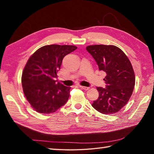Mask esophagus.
<instances>
[{
	"label": "esophagus",
	"mask_w": 154,
	"mask_h": 154,
	"mask_svg": "<svg viewBox=\"0 0 154 154\" xmlns=\"http://www.w3.org/2000/svg\"><path fill=\"white\" fill-rule=\"evenodd\" d=\"M79 88H81L83 89H84V90H88L89 88H88V87H85V86H82V85H80Z\"/></svg>",
	"instance_id": "esophagus-1"
}]
</instances>
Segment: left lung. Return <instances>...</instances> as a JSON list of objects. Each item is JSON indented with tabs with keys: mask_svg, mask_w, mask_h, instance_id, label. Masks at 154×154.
I'll return each instance as SVG.
<instances>
[{
	"mask_svg": "<svg viewBox=\"0 0 154 154\" xmlns=\"http://www.w3.org/2000/svg\"><path fill=\"white\" fill-rule=\"evenodd\" d=\"M98 65L104 71L106 88L97 87V100L91 106L104 114L119 112L127 104L135 84L132 65L124 52L114 45H91L86 47Z\"/></svg>",
	"mask_w": 154,
	"mask_h": 154,
	"instance_id": "left-lung-1",
	"label": "left lung"
}]
</instances>
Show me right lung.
<instances>
[{"instance_id":"1","label":"right lung","mask_w":154,"mask_h":154,"mask_svg":"<svg viewBox=\"0 0 154 154\" xmlns=\"http://www.w3.org/2000/svg\"><path fill=\"white\" fill-rule=\"evenodd\" d=\"M77 48L72 45H46L31 56L21 76L22 88L31 107L42 114H50L66 104L69 87L56 83L65 56Z\"/></svg>"}]
</instances>
